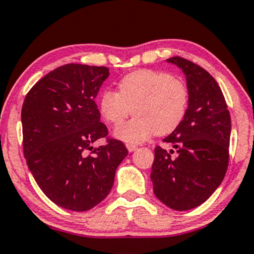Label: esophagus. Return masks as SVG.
I'll list each match as a JSON object with an SVG mask.
<instances>
[{"label": "esophagus", "instance_id": "esophagus-1", "mask_svg": "<svg viewBox=\"0 0 254 254\" xmlns=\"http://www.w3.org/2000/svg\"><path fill=\"white\" fill-rule=\"evenodd\" d=\"M127 147L129 150V152H133V151L137 150V145H133V144H127Z\"/></svg>", "mask_w": 254, "mask_h": 254}]
</instances>
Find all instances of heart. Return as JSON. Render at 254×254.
<instances>
[{
	"instance_id": "1",
	"label": "heart",
	"mask_w": 254,
	"mask_h": 254,
	"mask_svg": "<svg viewBox=\"0 0 254 254\" xmlns=\"http://www.w3.org/2000/svg\"><path fill=\"white\" fill-rule=\"evenodd\" d=\"M99 111L109 123L118 124L133 112L136 117L118 125L115 136L127 144H139L153 133L168 134L184 120L189 90L169 72L137 70L121 79L118 91L99 95Z\"/></svg>"
}]
</instances>
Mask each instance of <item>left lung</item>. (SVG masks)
<instances>
[{"mask_svg": "<svg viewBox=\"0 0 254 254\" xmlns=\"http://www.w3.org/2000/svg\"><path fill=\"white\" fill-rule=\"evenodd\" d=\"M166 62L184 72L189 104L181 125L163 139L177 156L157 146L150 177L163 204L188 211L207 200L225 177L231 118L219 85L206 70L182 57Z\"/></svg>", "mask_w": 254, "mask_h": 254, "instance_id": "left-lung-1", "label": "left lung"}]
</instances>
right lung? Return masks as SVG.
Returning <instances> with one entry per match:
<instances>
[{"mask_svg": "<svg viewBox=\"0 0 254 254\" xmlns=\"http://www.w3.org/2000/svg\"><path fill=\"white\" fill-rule=\"evenodd\" d=\"M107 66L65 64L41 78L25 96L21 121L28 168L44 194L70 211H88L111 191L127 156L124 144L108 139L95 98L109 77Z\"/></svg>", "mask_w": 254, "mask_h": 254, "instance_id": "1", "label": "right lung"}]
</instances>
